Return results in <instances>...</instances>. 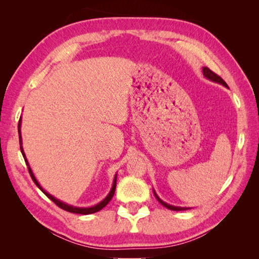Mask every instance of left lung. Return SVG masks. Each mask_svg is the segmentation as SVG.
<instances>
[{
	"mask_svg": "<svg viewBox=\"0 0 259 259\" xmlns=\"http://www.w3.org/2000/svg\"><path fill=\"white\" fill-rule=\"evenodd\" d=\"M202 74H203V76H205L206 79L210 80V81H212V82H216V83H219V84H222V85H224V87L228 88V85H227L226 82H225V81L221 78V76L217 75L216 73H213L212 71H211L210 69H208L207 67H203V68H202ZM152 190H153V195H155V197L157 198V200H158L159 202H160L163 207H166V208L170 209V210L179 211V210H187V209H190L189 207H178V206L169 205V203L164 202L163 200H161V199H160V198H159V196L157 195V192H156V190H155V189H152Z\"/></svg>",
	"mask_w": 259,
	"mask_h": 259,
	"instance_id": "8db88e82",
	"label": "left lung"
}]
</instances>
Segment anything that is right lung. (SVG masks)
I'll return each instance as SVG.
<instances>
[{
	"mask_svg": "<svg viewBox=\"0 0 259 259\" xmlns=\"http://www.w3.org/2000/svg\"><path fill=\"white\" fill-rule=\"evenodd\" d=\"M21 122H22V118H20V121H19L20 149H21L22 155H23V158H24V160H25V162H26V166H27V169H29V172H30V175H31L32 180L34 181V184L37 186V188L40 189V190L43 192V194H45L48 198H50V199H51L54 203H56L57 206H59L60 208H62V209H64V210H67V211H69V212H73V213H81V214H90V213H95V212H97V211H99V210H101V209H102L103 207H106V206L108 205L109 201L112 199V197H113V195H114L115 186H117V174H115V176H114V179H113V183H112V187H111V189H110V191H109V194L107 195V197L104 198V199H103L102 201H100L99 203H97V205H95V206H91V207H76V206L69 205V203H67V202H64V201H62V200L58 199V198H56L54 196H52L51 194H49L48 191H46L45 189H43V188H42V186H41L40 184H38V181L36 180L34 174H33L32 169H31V167H30V163H29V161H27V159H26L25 152H24V150H23V147H22Z\"/></svg>",
	"mask_w": 259,
	"mask_h": 259,
	"instance_id": "obj_1",
	"label": "right lung"
}]
</instances>
